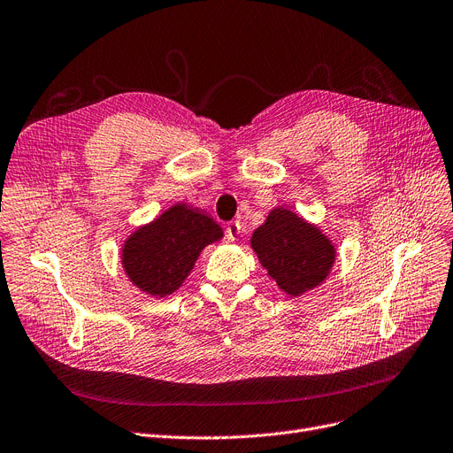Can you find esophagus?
I'll list each match as a JSON object with an SVG mask.
<instances>
[{
  "instance_id": "1",
  "label": "esophagus",
  "mask_w": 453,
  "mask_h": 453,
  "mask_svg": "<svg viewBox=\"0 0 453 453\" xmlns=\"http://www.w3.org/2000/svg\"><path fill=\"white\" fill-rule=\"evenodd\" d=\"M241 224L239 222H229L227 226H226V237H227V241H237L239 239V234H241Z\"/></svg>"
}]
</instances>
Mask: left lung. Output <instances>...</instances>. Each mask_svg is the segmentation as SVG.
Returning <instances> with one entry per match:
<instances>
[{"label": "left lung", "instance_id": "1", "mask_svg": "<svg viewBox=\"0 0 453 453\" xmlns=\"http://www.w3.org/2000/svg\"><path fill=\"white\" fill-rule=\"evenodd\" d=\"M251 248L288 296L319 287L337 257L335 246L317 226L283 207L272 209L266 222L253 231Z\"/></svg>", "mask_w": 453, "mask_h": 453}]
</instances>
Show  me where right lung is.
Returning a JSON list of instances; mask_svg holds the SVG:
<instances>
[{
    "label": "right lung",
    "instance_id": "obj_1",
    "mask_svg": "<svg viewBox=\"0 0 453 453\" xmlns=\"http://www.w3.org/2000/svg\"><path fill=\"white\" fill-rule=\"evenodd\" d=\"M222 237V227L211 216L187 203H175L129 234L122 248V265L134 287L165 298L183 285L202 250Z\"/></svg>",
    "mask_w": 453,
    "mask_h": 453
}]
</instances>
